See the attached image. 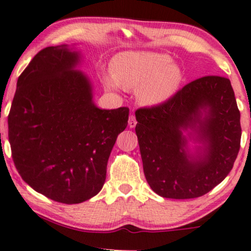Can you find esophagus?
Segmentation results:
<instances>
[{
	"label": "esophagus",
	"instance_id": "obj_1",
	"mask_svg": "<svg viewBox=\"0 0 251 251\" xmlns=\"http://www.w3.org/2000/svg\"><path fill=\"white\" fill-rule=\"evenodd\" d=\"M136 124H137V122H136L135 116L130 115L129 116V119H128V126L130 127V128H134V127L136 126Z\"/></svg>",
	"mask_w": 251,
	"mask_h": 251
}]
</instances>
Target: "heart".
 <instances>
[{"instance_id": "1", "label": "heart", "mask_w": 251, "mask_h": 251, "mask_svg": "<svg viewBox=\"0 0 251 251\" xmlns=\"http://www.w3.org/2000/svg\"><path fill=\"white\" fill-rule=\"evenodd\" d=\"M114 76H104L106 87L136 90L144 106H159L173 99L185 81L180 66L169 55L154 51H125L113 63Z\"/></svg>"}]
</instances>
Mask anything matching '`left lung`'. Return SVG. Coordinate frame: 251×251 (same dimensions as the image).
Returning a JSON list of instances; mask_svg holds the SVG:
<instances>
[{"label": "left lung", "instance_id": "8db88e82", "mask_svg": "<svg viewBox=\"0 0 251 251\" xmlns=\"http://www.w3.org/2000/svg\"><path fill=\"white\" fill-rule=\"evenodd\" d=\"M143 170L158 195L203 196L224 180L240 149L241 126L229 78L208 75L186 84L173 99L135 111ZM203 144L195 155L182 130Z\"/></svg>", "mask_w": 251, "mask_h": 251}]
</instances>
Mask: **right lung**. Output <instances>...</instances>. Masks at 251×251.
<instances>
[{
    "label": "right lung",
    "instance_id": "obj_1",
    "mask_svg": "<svg viewBox=\"0 0 251 251\" xmlns=\"http://www.w3.org/2000/svg\"><path fill=\"white\" fill-rule=\"evenodd\" d=\"M80 54L66 45L44 48L17 82L9 142L18 173L50 200L78 204L96 196L129 109H100L89 78L74 70Z\"/></svg>",
    "mask_w": 251,
    "mask_h": 251
}]
</instances>
